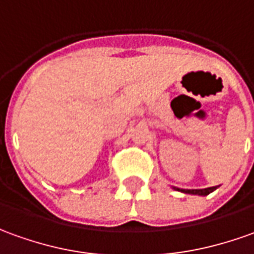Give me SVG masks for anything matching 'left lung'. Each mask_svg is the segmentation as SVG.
Listing matches in <instances>:
<instances>
[{
    "mask_svg": "<svg viewBox=\"0 0 254 254\" xmlns=\"http://www.w3.org/2000/svg\"><path fill=\"white\" fill-rule=\"evenodd\" d=\"M174 189H177V188H174ZM217 188L213 186V188H207V189H178V190H181V192L184 193H189V194H199V196H207L208 193L214 192Z\"/></svg>",
    "mask_w": 254,
    "mask_h": 254,
    "instance_id": "left-lung-1",
    "label": "left lung"
}]
</instances>
